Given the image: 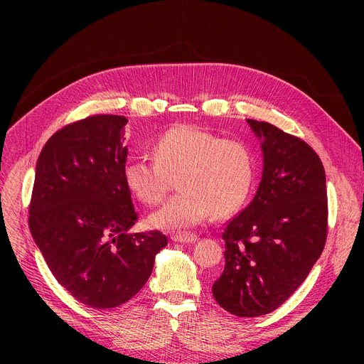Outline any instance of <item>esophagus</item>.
<instances>
[{
  "label": "esophagus",
  "mask_w": 364,
  "mask_h": 364,
  "mask_svg": "<svg viewBox=\"0 0 364 364\" xmlns=\"http://www.w3.org/2000/svg\"><path fill=\"white\" fill-rule=\"evenodd\" d=\"M172 240L180 242V243H192V242L198 240V235L190 233V232H181V233L172 235Z\"/></svg>",
  "instance_id": "esophagus-1"
}]
</instances>
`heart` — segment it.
<instances>
[{
  "instance_id": "obj_1",
  "label": "heart",
  "mask_w": 364,
  "mask_h": 364,
  "mask_svg": "<svg viewBox=\"0 0 364 364\" xmlns=\"http://www.w3.org/2000/svg\"><path fill=\"white\" fill-rule=\"evenodd\" d=\"M153 159L134 158L125 164L129 192L146 205L162 202L178 174L181 192L150 215V224L165 230L198 225L214 214L232 215L242 208L254 183V156L240 140L192 124L166 129L151 146Z\"/></svg>"
}]
</instances>
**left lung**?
<instances>
[{
  "label": "left lung",
  "instance_id": "8db88e82",
  "mask_svg": "<svg viewBox=\"0 0 364 364\" xmlns=\"http://www.w3.org/2000/svg\"><path fill=\"white\" fill-rule=\"evenodd\" d=\"M261 139L262 177L252 202L228 221L215 301L239 317L279 309L307 279L328 236L326 174L304 140L247 119Z\"/></svg>",
  "mask_w": 364,
  "mask_h": 364
}]
</instances>
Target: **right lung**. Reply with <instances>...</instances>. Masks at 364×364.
<instances>
[{
    "label": "right lung",
    "instance_id": "right-lung-1",
    "mask_svg": "<svg viewBox=\"0 0 364 364\" xmlns=\"http://www.w3.org/2000/svg\"><path fill=\"white\" fill-rule=\"evenodd\" d=\"M118 114H94L48 139L29 205L32 237L55 280L91 309L136 295L168 245L158 230L128 233L139 215L124 178L128 149Z\"/></svg>",
    "mask_w": 364,
    "mask_h": 364
}]
</instances>
